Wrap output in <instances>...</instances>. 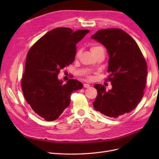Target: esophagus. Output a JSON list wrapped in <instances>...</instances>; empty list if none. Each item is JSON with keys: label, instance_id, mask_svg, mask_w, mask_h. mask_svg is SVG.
Here are the masks:
<instances>
[{"label": "esophagus", "instance_id": "obj_1", "mask_svg": "<svg viewBox=\"0 0 159 159\" xmlns=\"http://www.w3.org/2000/svg\"><path fill=\"white\" fill-rule=\"evenodd\" d=\"M84 87L85 88H88L90 87V85L88 84H84Z\"/></svg>", "mask_w": 159, "mask_h": 159}]
</instances>
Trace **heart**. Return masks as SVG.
I'll return each mask as SVG.
<instances>
[{"mask_svg":"<svg viewBox=\"0 0 159 159\" xmlns=\"http://www.w3.org/2000/svg\"><path fill=\"white\" fill-rule=\"evenodd\" d=\"M103 48H102V46H98V45H92V46H91V48H90L91 52H92L94 55L96 54V53L98 52L99 50H103ZM80 55V52L79 51V52H78V53H77L76 56H77V57H79ZM87 78H88V79H89V80H91V78H92V77H91V75H88Z\"/></svg>","mask_w":159,"mask_h":159,"instance_id":"heart-1","label":"heart"}]
</instances>
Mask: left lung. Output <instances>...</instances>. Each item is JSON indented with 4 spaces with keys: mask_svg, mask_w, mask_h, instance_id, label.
Segmentation results:
<instances>
[{
    "mask_svg": "<svg viewBox=\"0 0 159 159\" xmlns=\"http://www.w3.org/2000/svg\"><path fill=\"white\" fill-rule=\"evenodd\" d=\"M106 48L109 56L107 81L112 89L95 84L98 95L93 107L107 117L117 118L131 112L143 97L147 62L133 38L119 28L99 30L91 36Z\"/></svg>",
    "mask_w": 159,
    "mask_h": 159,
    "instance_id": "obj_1",
    "label": "left lung"
}]
</instances>
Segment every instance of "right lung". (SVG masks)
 <instances>
[{
  "instance_id": "add662e5",
  "label": "right lung",
  "mask_w": 159,
  "mask_h": 159,
  "mask_svg": "<svg viewBox=\"0 0 159 159\" xmlns=\"http://www.w3.org/2000/svg\"><path fill=\"white\" fill-rule=\"evenodd\" d=\"M89 30L59 27L40 38L26 55L22 90L34 111L46 121H54L70 104V95L83 85L76 80L66 84L57 79L61 70L75 60L77 43Z\"/></svg>"
}]
</instances>
